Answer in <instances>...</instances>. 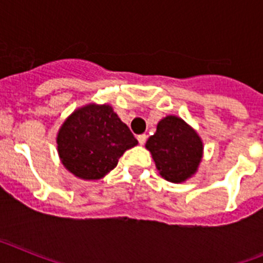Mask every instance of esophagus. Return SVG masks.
Here are the masks:
<instances>
[{
    "label": "esophagus",
    "instance_id": "obj_1",
    "mask_svg": "<svg viewBox=\"0 0 263 263\" xmlns=\"http://www.w3.org/2000/svg\"><path fill=\"white\" fill-rule=\"evenodd\" d=\"M137 139H138L139 145H145L146 139H147V136H146V134H139V136L137 137Z\"/></svg>",
    "mask_w": 263,
    "mask_h": 263
}]
</instances>
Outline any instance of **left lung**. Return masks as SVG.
I'll return each instance as SVG.
<instances>
[{"mask_svg": "<svg viewBox=\"0 0 263 263\" xmlns=\"http://www.w3.org/2000/svg\"><path fill=\"white\" fill-rule=\"evenodd\" d=\"M158 171L166 180L182 183L196 173L201 157L200 137L182 118L167 116L158 122L157 132L146 142Z\"/></svg>", "mask_w": 263, "mask_h": 263, "instance_id": "8db88e82", "label": "left lung"}]
</instances>
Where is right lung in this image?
Listing matches in <instances>:
<instances>
[{
  "label": "right lung",
  "mask_w": 263,
  "mask_h": 263,
  "mask_svg": "<svg viewBox=\"0 0 263 263\" xmlns=\"http://www.w3.org/2000/svg\"><path fill=\"white\" fill-rule=\"evenodd\" d=\"M57 143L69 173L85 180H97L115 168L121 155L138 141L111 106L89 104L64 121Z\"/></svg>",
  "instance_id": "obj_1"
}]
</instances>
